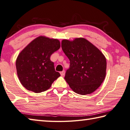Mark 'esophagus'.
<instances>
[{
  "label": "esophagus",
  "instance_id": "obj_1",
  "mask_svg": "<svg viewBox=\"0 0 130 130\" xmlns=\"http://www.w3.org/2000/svg\"><path fill=\"white\" fill-rule=\"evenodd\" d=\"M60 74L61 75V76H64L65 75V71H63L60 72Z\"/></svg>",
  "mask_w": 130,
  "mask_h": 130
}]
</instances>
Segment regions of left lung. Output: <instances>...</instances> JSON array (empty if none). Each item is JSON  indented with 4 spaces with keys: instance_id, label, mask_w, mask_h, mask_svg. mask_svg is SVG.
Here are the masks:
<instances>
[{
    "instance_id": "obj_1",
    "label": "left lung",
    "mask_w": 130,
    "mask_h": 130,
    "mask_svg": "<svg viewBox=\"0 0 130 130\" xmlns=\"http://www.w3.org/2000/svg\"><path fill=\"white\" fill-rule=\"evenodd\" d=\"M61 48L70 60L64 79L70 88L82 95L94 92L106 77L107 62L103 53L83 38L63 39Z\"/></svg>"
}]
</instances>
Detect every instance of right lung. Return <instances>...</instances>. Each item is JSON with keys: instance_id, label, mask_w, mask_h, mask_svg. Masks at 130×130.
Masks as SVG:
<instances>
[{"instance_id": "right-lung-1", "label": "right lung", "mask_w": 130, "mask_h": 130, "mask_svg": "<svg viewBox=\"0 0 130 130\" xmlns=\"http://www.w3.org/2000/svg\"><path fill=\"white\" fill-rule=\"evenodd\" d=\"M60 47L59 40L40 36L20 52L16 60V68L18 78L24 88L40 93L51 87L60 75L55 70L50 56Z\"/></svg>"}]
</instances>
